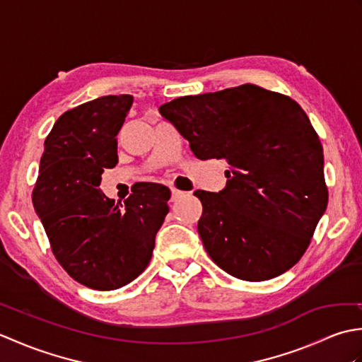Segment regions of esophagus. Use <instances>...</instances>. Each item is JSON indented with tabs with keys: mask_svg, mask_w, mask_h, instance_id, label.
Wrapping results in <instances>:
<instances>
[{
	"mask_svg": "<svg viewBox=\"0 0 362 362\" xmlns=\"http://www.w3.org/2000/svg\"><path fill=\"white\" fill-rule=\"evenodd\" d=\"M185 194L183 193V191H180V189H175V188H173L171 189V202H175V201H179V199Z\"/></svg>",
	"mask_w": 362,
	"mask_h": 362,
	"instance_id": "1",
	"label": "esophagus"
}]
</instances>
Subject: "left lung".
<instances>
[{
	"instance_id": "left-lung-1",
	"label": "left lung",
	"mask_w": 362,
	"mask_h": 362,
	"mask_svg": "<svg viewBox=\"0 0 362 362\" xmlns=\"http://www.w3.org/2000/svg\"><path fill=\"white\" fill-rule=\"evenodd\" d=\"M201 160L230 165L219 193L197 189V232L210 258L241 280L281 275L308 249L327 210L324 149L294 99L244 83L158 109Z\"/></svg>"
}]
</instances>
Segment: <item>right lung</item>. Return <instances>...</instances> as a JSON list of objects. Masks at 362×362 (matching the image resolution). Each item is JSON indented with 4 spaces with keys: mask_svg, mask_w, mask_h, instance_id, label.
Wrapping results in <instances>:
<instances>
[{
    "mask_svg": "<svg viewBox=\"0 0 362 362\" xmlns=\"http://www.w3.org/2000/svg\"><path fill=\"white\" fill-rule=\"evenodd\" d=\"M130 95L101 96L65 112L45 140L33 204L52 253L70 276L112 291L148 267L171 191L135 183L124 205L99 185L118 163L117 135L132 107Z\"/></svg>",
    "mask_w": 362,
    "mask_h": 362,
    "instance_id": "add662e5",
    "label": "right lung"
}]
</instances>
